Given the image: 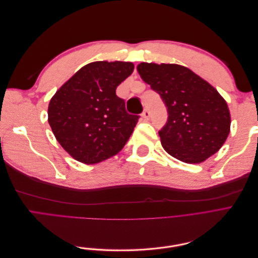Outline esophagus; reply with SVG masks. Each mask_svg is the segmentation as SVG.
<instances>
[{"mask_svg": "<svg viewBox=\"0 0 258 258\" xmlns=\"http://www.w3.org/2000/svg\"><path fill=\"white\" fill-rule=\"evenodd\" d=\"M150 116H151V113H150V111L147 110H144V112L142 113V117H143V119H145V120H147V119H150Z\"/></svg>", "mask_w": 258, "mask_h": 258, "instance_id": "1", "label": "esophagus"}]
</instances>
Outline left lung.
Returning <instances> with one entry per match:
<instances>
[{
    "instance_id": "left-lung-1",
    "label": "left lung",
    "mask_w": 258,
    "mask_h": 258,
    "mask_svg": "<svg viewBox=\"0 0 258 258\" xmlns=\"http://www.w3.org/2000/svg\"><path fill=\"white\" fill-rule=\"evenodd\" d=\"M137 70L167 106L168 120L159 137L169 155L200 163L220 151L230 131V113L212 85L179 64L142 62Z\"/></svg>"
}]
</instances>
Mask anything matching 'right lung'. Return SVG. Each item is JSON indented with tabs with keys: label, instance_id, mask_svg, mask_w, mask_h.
Returning <instances> with one entry per match:
<instances>
[{
	"label": "right lung",
	"instance_id": "add662e5",
	"mask_svg": "<svg viewBox=\"0 0 258 258\" xmlns=\"http://www.w3.org/2000/svg\"><path fill=\"white\" fill-rule=\"evenodd\" d=\"M134 70L132 62H91L50 99L49 126L75 160L93 165L113 157L127 143L139 116L127 113L116 88Z\"/></svg>",
	"mask_w": 258,
	"mask_h": 258
}]
</instances>
